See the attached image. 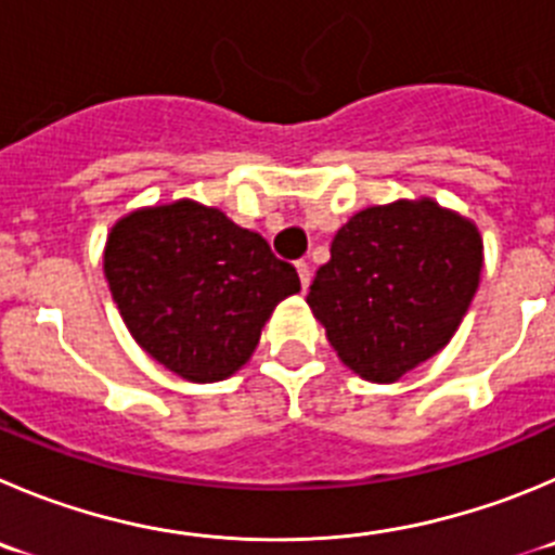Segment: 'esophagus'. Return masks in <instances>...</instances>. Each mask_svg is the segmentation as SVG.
<instances>
[{
	"label": "esophagus",
	"mask_w": 555,
	"mask_h": 555,
	"mask_svg": "<svg viewBox=\"0 0 555 555\" xmlns=\"http://www.w3.org/2000/svg\"><path fill=\"white\" fill-rule=\"evenodd\" d=\"M295 268H298V279H301V287L307 289L309 282H312V268H309L307 260H298V262H295Z\"/></svg>",
	"instance_id": "esophagus-1"
}]
</instances>
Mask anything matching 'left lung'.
Here are the masks:
<instances>
[{"mask_svg": "<svg viewBox=\"0 0 555 555\" xmlns=\"http://www.w3.org/2000/svg\"><path fill=\"white\" fill-rule=\"evenodd\" d=\"M481 237L433 199L366 207L336 232L307 304L339 359L395 383L452 339L479 287Z\"/></svg>", "mask_w": 555, "mask_h": 555, "instance_id": "8db88e82", "label": "left lung"}]
</instances>
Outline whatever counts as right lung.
<instances>
[{
	"label": "right lung",
	"instance_id": "right-lung-1",
	"mask_svg": "<svg viewBox=\"0 0 555 555\" xmlns=\"http://www.w3.org/2000/svg\"><path fill=\"white\" fill-rule=\"evenodd\" d=\"M103 271L144 353L191 383L241 370L276 304L301 289L266 237L191 199L117 221Z\"/></svg>",
	"mask_w": 555,
	"mask_h": 555
}]
</instances>
